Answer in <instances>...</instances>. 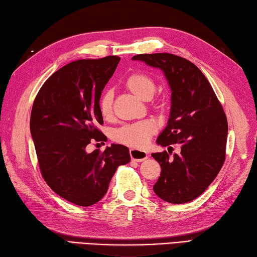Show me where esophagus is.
Listing matches in <instances>:
<instances>
[{"label": "esophagus", "mask_w": 257, "mask_h": 257, "mask_svg": "<svg viewBox=\"0 0 257 257\" xmlns=\"http://www.w3.org/2000/svg\"><path fill=\"white\" fill-rule=\"evenodd\" d=\"M130 155L132 161H135V162H143L148 159V153H146L145 151H141L136 149H131Z\"/></svg>", "instance_id": "obj_1"}]
</instances>
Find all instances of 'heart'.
<instances>
[{
    "label": "heart",
    "instance_id": "b5f03b06",
    "mask_svg": "<svg viewBox=\"0 0 257 257\" xmlns=\"http://www.w3.org/2000/svg\"><path fill=\"white\" fill-rule=\"evenodd\" d=\"M126 90L143 101L152 98L155 93L156 85L150 75L145 73H133L125 81ZM98 109L104 118H109L113 114V93L107 91L102 94L98 101ZM156 132V126L151 121H142L135 124H127L114 130L112 139L115 142L131 148H144L149 143L151 136Z\"/></svg>",
    "mask_w": 257,
    "mask_h": 257
}]
</instances>
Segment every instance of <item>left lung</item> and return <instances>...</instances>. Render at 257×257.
Masks as SVG:
<instances>
[{
	"label": "left lung",
	"instance_id": "1",
	"mask_svg": "<svg viewBox=\"0 0 257 257\" xmlns=\"http://www.w3.org/2000/svg\"><path fill=\"white\" fill-rule=\"evenodd\" d=\"M133 61L160 69L171 88V111L156 143L179 145L181 153H152L161 165L155 194L172 204L195 200L221 171L225 161L227 119L205 75L192 62L170 53L139 54Z\"/></svg>",
	"mask_w": 257,
	"mask_h": 257
}]
</instances>
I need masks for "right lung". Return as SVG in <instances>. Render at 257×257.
<instances>
[{"mask_svg":"<svg viewBox=\"0 0 257 257\" xmlns=\"http://www.w3.org/2000/svg\"><path fill=\"white\" fill-rule=\"evenodd\" d=\"M119 60L72 62L46 80L33 103L30 130L42 176L57 195L80 206L102 200L117 166L131 161L121 144L86 152L93 141L107 140L97 130L103 124L98 101Z\"/></svg>","mask_w":257,"mask_h":257,"instance_id":"1","label":"right lung"}]
</instances>
